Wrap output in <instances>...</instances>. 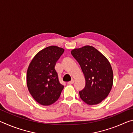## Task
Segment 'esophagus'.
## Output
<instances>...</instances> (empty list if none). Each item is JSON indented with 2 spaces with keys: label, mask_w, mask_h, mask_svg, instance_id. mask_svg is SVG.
Wrapping results in <instances>:
<instances>
[{
  "label": "esophagus",
  "mask_w": 133,
  "mask_h": 133,
  "mask_svg": "<svg viewBox=\"0 0 133 133\" xmlns=\"http://www.w3.org/2000/svg\"><path fill=\"white\" fill-rule=\"evenodd\" d=\"M74 82H75V80H71L70 82H69L68 83H67V84H73Z\"/></svg>",
  "instance_id": "1"
}]
</instances>
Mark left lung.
Segmentation results:
<instances>
[{"label":"left lung","instance_id":"left-lung-1","mask_svg":"<svg viewBox=\"0 0 133 133\" xmlns=\"http://www.w3.org/2000/svg\"><path fill=\"white\" fill-rule=\"evenodd\" d=\"M84 74L85 85L79 91L82 100L89 105L99 104L107 97L113 84V72L107 58L91 46L71 51Z\"/></svg>","mask_w":133,"mask_h":133}]
</instances>
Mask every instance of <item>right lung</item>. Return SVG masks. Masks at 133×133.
<instances>
[{
  "label": "right lung",
  "instance_id": "right-lung-1",
  "mask_svg": "<svg viewBox=\"0 0 133 133\" xmlns=\"http://www.w3.org/2000/svg\"><path fill=\"white\" fill-rule=\"evenodd\" d=\"M64 49L50 46L39 51L29 65L27 86L33 98L42 105H50L57 101L64 88L55 69Z\"/></svg>",
  "mask_w": 133,
  "mask_h": 133
}]
</instances>
